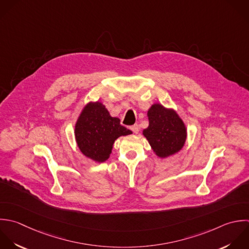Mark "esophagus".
I'll return each instance as SVG.
<instances>
[{
  "label": "esophagus",
  "mask_w": 249,
  "mask_h": 249,
  "mask_svg": "<svg viewBox=\"0 0 249 249\" xmlns=\"http://www.w3.org/2000/svg\"><path fill=\"white\" fill-rule=\"evenodd\" d=\"M130 129H131V130L133 131V133H135V134H138V133H139V126H138V124H135V125H133V126H131Z\"/></svg>",
  "instance_id": "obj_1"
}]
</instances>
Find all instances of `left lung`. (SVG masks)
<instances>
[{"label": "left lung", "instance_id": "1", "mask_svg": "<svg viewBox=\"0 0 249 249\" xmlns=\"http://www.w3.org/2000/svg\"><path fill=\"white\" fill-rule=\"evenodd\" d=\"M147 117L149 124L142 131V135L157 157L165 159L183 148L187 128L174 108L155 103L147 110Z\"/></svg>", "mask_w": 249, "mask_h": 249}]
</instances>
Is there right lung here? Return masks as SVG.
Masks as SVG:
<instances>
[{"label": "right lung", "instance_id": "obj_1", "mask_svg": "<svg viewBox=\"0 0 249 249\" xmlns=\"http://www.w3.org/2000/svg\"><path fill=\"white\" fill-rule=\"evenodd\" d=\"M74 138L80 152L94 162L107 161L114 142L132 131L120 125L100 101L89 102L81 109L74 124Z\"/></svg>", "mask_w": 249, "mask_h": 249}]
</instances>
